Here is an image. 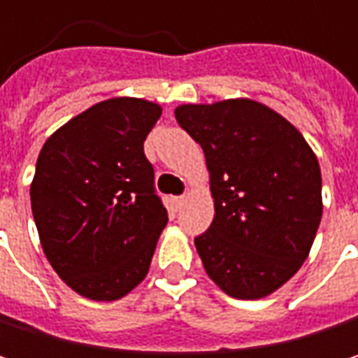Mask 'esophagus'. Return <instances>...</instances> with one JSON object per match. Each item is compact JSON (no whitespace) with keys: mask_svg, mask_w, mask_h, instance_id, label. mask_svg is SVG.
Returning a JSON list of instances; mask_svg holds the SVG:
<instances>
[{"mask_svg":"<svg viewBox=\"0 0 358 358\" xmlns=\"http://www.w3.org/2000/svg\"><path fill=\"white\" fill-rule=\"evenodd\" d=\"M184 201H186V196H174V199H172V205H174V209H176V211H178L180 207L184 205Z\"/></svg>","mask_w":358,"mask_h":358,"instance_id":"esophagus-1","label":"esophagus"}]
</instances>
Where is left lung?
<instances>
[{"mask_svg":"<svg viewBox=\"0 0 358 358\" xmlns=\"http://www.w3.org/2000/svg\"><path fill=\"white\" fill-rule=\"evenodd\" d=\"M178 124L203 147L215 215L194 238L207 275L234 299H263L307 259L322 222V170L303 134L252 99L186 103Z\"/></svg>","mask_w":358,"mask_h":358,"instance_id":"obj_1","label":"left lung"}]
</instances>
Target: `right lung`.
<instances>
[{
  "mask_svg": "<svg viewBox=\"0 0 358 358\" xmlns=\"http://www.w3.org/2000/svg\"><path fill=\"white\" fill-rule=\"evenodd\" d=\"M162 108L113 97L78 113L43 145L31 205L41 247L80 296L117 301L151 265L168 211L143 143Z\"/></svg>",
  "mask_w": 358,
  "mask_h": 358,
  "instance_id": "obj_1",
  "label": "right lung"
}]
</instances>
